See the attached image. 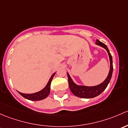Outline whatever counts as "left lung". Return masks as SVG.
<instances>
[{"label": "left lung", "mask_w": 128, "mask_h": 128, "mask_svg": "<svg viewBox=\"0 0 128 128\" xmlns=\"http://www.w3.org/2000/svg\"><path fill=\"white\" fill-rule=\"evenodd\" d=\"M96 44L104 47V48H105V49L106 50V51H107L108 54L110 62V71H109L107 77L105 79V81H104L103 82H102L101 84H98V85L97 86H84L77 85V84H76L73 82L72 79L71 78L70 76L69 75V74L67 73L68 78V84H69V87L71 91H72V92L73 93L74 96H77V97H80V98H94V97H96V96L100 94L106 89L108 84L110 82L112 76L113 69L112 56L111 54H110L108 48L106 47V45L104 44V43H102V42H100V40H98V39L96 40Z\"/></svg>", "instance_id": "1"}]
</instances>
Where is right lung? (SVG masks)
I'll return each mask as SVG.
<instances>
[{
	"label": "right lung",
	"instance_id": "obj_1",
	"mask_svg": "<svg viewBox=\"0 0 128 128\" xmlns=\"http://www.w3.org/2000/svg\"><path fill=\"white\" fill-rule=\"evenodd\" d=\"M55 74V73H54L51 76L50 78L49 81L47 82V85L46 86V87L43 89H42L40 91L38 92L33 93V94H23L22 92H18V93L21 95V96H23V97H24L26 99L30 100H34V101H37V100H42L46 98L47 96L49 95L50 91V84L51 81H52V78H54V75Z\"/></svg>",
	"mask_w": 128,
	"mask_h": 128
}]
</instances>
